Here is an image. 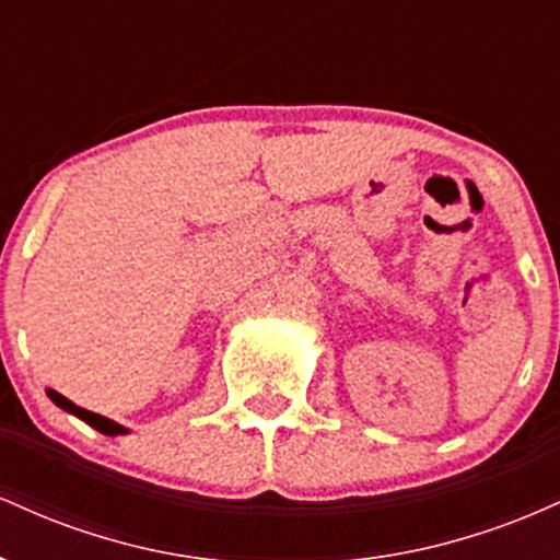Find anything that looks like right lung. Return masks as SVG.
Segmentation results:
<instances>
[{
    "instance_id": "obj_1",
    "label": "right lung",
    "mask_w": 560,
    "mask_h": 560,
    "mask_svg": "<svg viewBox=\"0 0 560 560\" xmlns=\"http://www.w3.org/2000/svg\"><path fill=\"white\" fill-rule=\"evenodd\" d=\"M49 397H52V402L60 405L62 410H68V413L79 416L81 421H86L89 427H94L96 432H102V434H107V436H115V434H124L126 432V429L120 427V423L105 419V416H100V413H92V410H86V408H79V405H73L70 400H66V397L57 395V392H52V389H49Z\"/></svg>"
}]
</instances>
